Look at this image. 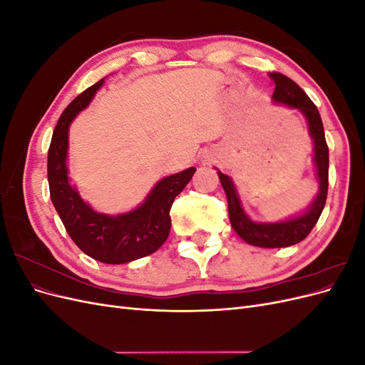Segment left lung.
I'll list each match as a JSON object with an SVG mask.
<instances>
[{"instance_id": "left-lung-1", "label": "left lung", "mask_w": 365, "mask_h": 365, "mask_svg": "<svg viewBox=\"0 0 365 365\" xmlns=\"http://www.w3.org/2000/svg\"><path fill=\"white\" fill-rule=\"evenodd\" d=\"M269 77L274 81L275 88L272 94V101L275 103H283L300 111L309 125V134L314 140V163L317 168V180L319 182L318 195L314 202L309 205L306 212L300 216L282 220V222H254L251 220L244 208L240 205V200L236 192V187L230 176L217 170L220 184H222L227 200H228V215L231 227L236 233L244 239L247 244L262 248H282L291 247L302 242L312 228L317 220L322 216L323 208L326 205L327 187H329V148L324 137V128L322 117L317 106L307 94L298 86L288 76L282 73H269Z\"/></svg>"}]
</instances>
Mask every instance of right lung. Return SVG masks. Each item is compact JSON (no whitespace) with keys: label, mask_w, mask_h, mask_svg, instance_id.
Wrapping results in <instances>:
<instances>
[{"label":"right lung","mask_w":365,"mask_h":365,"mask_svg":"<svg viewBox=\"0 0 365 365\" xmlns=\"http://www.w3.org/2000/svg\"><path fill=\"white\" fill-rule=\"evenodd\" d=\"M103 82L101 79L88 88L65 108L51 137L47 173L51 202L74 244L98 262L120 264L146 257L164 244L170 233V207L196 169L165 176L132 212L117 216L94 212L68 180V128Z\"/></svg>","instance_id":"obj_1"}]
</instances>
